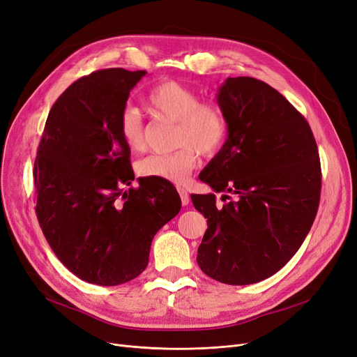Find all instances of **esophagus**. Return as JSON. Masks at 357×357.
<instances>
[{"label": "esophagus", "instance_id": "obj_1", "mask_svg": "<svg viewBox=\"0 0 357 357\" xmlns=\"http://www.w3.org/2000/svg\"><path fill=\"white\" fill-rule=\"evenodd\" d=\"M177 190H178V193H180V197H181V204H183V206H186V205H189V202H190V196H189V193H188V190L184 189V188H177Z\"/></svg>", "mask_w": 357, "mask_h": 357}]
</instances>
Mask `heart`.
<instances>
[{
	"instance_id": "1",
	"label": "heart",
	"mask_w": 357,
	"mask_h": 357,
	"mask_svg": "<svg viewBox=\"0 0 357 357\" xmlns=\"http://www.w3.org/2000/svg\"><path fill=\"white\" fill-rule=\"evenodd\" d=\"M146 107L155 117L176 123L174 145L169 153H153L137 162V174L169 183H184L199 161V152L215 155L224 145L228 123L224 111L213 102L201 101V95L186 84L165 80L148 92ZM119 130L132 151L146 145V127L140 114L127 107L120 112Z\"/></svg>"
}]
</instances>
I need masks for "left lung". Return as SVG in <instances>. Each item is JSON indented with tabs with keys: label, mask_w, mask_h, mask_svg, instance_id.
Wrapping results in <instances>:
<instances>
[{
	"label": "left lung",
	"mask_w": 357,
	"mask_h": 357,
	"mask_svg": "<svg viewBox=\"0 0 357 357\" xmlns=\"http://www.w3.org/2000/svg\"><path fill=\"white\" fill-rule=\"evenodd\" d=\"M217 101L228 137L199 178L234 199L218 208L213 193L192 195L208 218L196 261L208 277L245 286L274 275L302 246L319 206L321 162L306 119L265 82L228 77Z\"/></svg>",
	"instance_id": "8db88e82"
}]
</instances>
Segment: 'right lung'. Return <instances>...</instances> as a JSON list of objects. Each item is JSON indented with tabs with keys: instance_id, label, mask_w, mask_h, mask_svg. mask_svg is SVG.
Here are the masks:
<instances>
[{
	"instance_id": "1",
	"label": "right lung",
	"mask_w": 357,
	"mask_h": 357,
	"mask_svg": "<svg viewBox=\"0 0 357 357\" xmlns=\"http://www.w3.org/2000/svg\"><path fill=\"white\" fill-rule=\"evenodd\" d=\"M145 70H96L52 105L33 167L36 217L48 245L80 280L119 286L149 262L152 238L181 201L169 181L135 180L120 112Z\"/></svg>"
}]
</instances>
